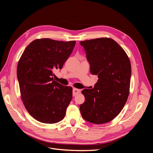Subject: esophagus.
I'll return each instance as SVG.
<instances>
[{"mask_svg":"<svg viewBox=\"0 0 153 153\" xmlns=\"http://www.w3.org/2000/svg\"><path fill=\"white\" fill-rule=\"evenodd\" d=\"M80 89H76V88H74V89H73V96H75L76 94H78V93H80Z\"/></svg>","mask_w":153,"mask_h":153,"instance_id":"1","label":"esophagus"}]
</instances>
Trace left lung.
<instances>
[{
  "instance_id": "8db88e82",
  "label": "left lung",
  "mask_w": 153,
  "mask_h": 153,
  "mask_svg": "<svg viewBox=\"0 0 153 153\" xmlns=\"http://www.w3.org/2000/svg\"><path fill=\"white\" fill-rule=\"evenodd\" d=\"M98 80L91 89H84V103L80 105L82 117L97 124L110 122L121 112L129 95L131 74L127 54L116 41L101 38L80 41Z\"/></svg>"
}]
</instances>
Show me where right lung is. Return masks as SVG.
Masks as SVG:
<instances>
[{
    "label": "right lung",
    "mask_w": 153,
    "mask_h": 153,
    "mask_svg": "<svg viewBox=\"0 0 153 153\" xmlns=\"http://www.w3.org/2000/svg\"><path fill=\"white\" fill-rule=\"evenodd\" d=\"M75 43V41L36 39L22 55L17 66L21 98L27 110L37 121L54 124L65 116L73 89L53 80V71L62 69Z\"/></svg>",
    "instance_id": "right-lung-1"
}]
</instances>
